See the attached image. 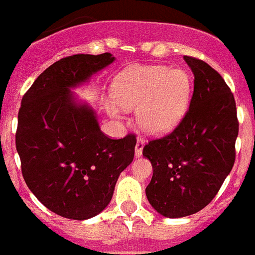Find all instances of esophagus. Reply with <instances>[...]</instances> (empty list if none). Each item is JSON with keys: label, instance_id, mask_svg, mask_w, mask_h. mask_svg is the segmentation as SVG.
<instances>
[{"label": "esophagus", "instance_id": "obj_1", "mask_svg": "<svg viewBox=\"0 0 255 255\" xmlns=\"http://www.w3.org/2000/svg\"><path fill=\"white\" fill-rule=\"evenodd\" d=\"M144 145H145V140H144L142 137H137V141H136V146H134V156L141 157Z\"/></svg>", "mask_w": 255, "mask_h": 255}]
</instances>
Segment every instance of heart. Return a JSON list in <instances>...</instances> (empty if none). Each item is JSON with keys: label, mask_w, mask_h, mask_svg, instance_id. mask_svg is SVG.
I'll list each match as a JSON object with an SVG mask.
<instances>
[{"label": "heart", "mask_w": 255, "mask_h": 255, "mask_svg": "<svg viewBox=\"0 0 255 255\" xmlns=\"http://www.w3.org/2000/svg\"><path fill=\"white\" fill-rule=\"evenodd\" d=\"M191 77L183 69L137 65L118 74L111 85L107 113L119 118L123 109H137L138 126L149 134L169 133L183 119L190 103Z\"/></svg>", "instance_id": "1"}]
</instances>
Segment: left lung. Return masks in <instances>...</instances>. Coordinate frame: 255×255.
<instances>
[{"label": "left lung", "instance_id": "1", "mask_svg": "<svg viewBox=\"0 0 255 255\" xmlns=\"http://www.w3.org/2000/svg\"><path fill=\"white\" fill-rule=\"evenodd\" d=\"M183 59L195 77L190 109L174 131L142 149L153 167L148 202L170 219L196 214L214 199L233 167L239 134L228 85L202 60Z\"/></svg>", "mask_w": 255, "mask_h": 255}]
</instances>
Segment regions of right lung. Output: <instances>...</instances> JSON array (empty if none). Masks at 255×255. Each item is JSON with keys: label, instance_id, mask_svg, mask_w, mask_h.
Masks as SVG:
<instances>
[{"label": "right lung", "instance_id": "add662e5", "mask_svg": "<svg viewBox=\"0 0 255 255\" xmlns=\"http://www.w3.org/2000/svg\"><path fill=\"white\" fill-rule=\"evenodd\" d=\"M114 61L109 52L59 60L35 80L20 103L15 145L24 182L43 206L70 220L101 214L121 173L133 161V134L107 137L94 109L73 92Z\"/></svg>", "mask_w": 255, "mask_h": 255}]
</instances>
